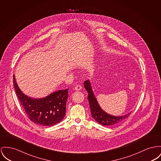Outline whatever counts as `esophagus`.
I'll use <instances>...</instances> for the list:
<instances>
[{"mask_svg":"<svg viewBox=\"0 0 161 161\" xmlns=\"http://www.w3.org/2000/svg\"><path fill=\"white\" fill-rule=\"evenodd\" d=\"M81 88H82V86H80V85H77V86H75V90H76V91L80 90Z\"/></svg>","mask_w":161,"mask_h":161,"instance_id":"34e87169","label":"esophagus"}]
</instances>
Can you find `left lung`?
I'll return each instance as SVG.
<instances>
[{
    "mask_svg": "<svg viewBox=\"0 0 161 161\" xmlns=\"http://www.w3.org/2000/svg\"><path fill=\"white\" fill-rule=\"evenodd\" d=\"M84 86L86 92H88V100L90 104V108L92 117L94 118L98 123L103 126H113L117 125L127 118L130 112L121 116H115L107 114L102 108L100 107L97 98L94 95L92 90V85L89 80H86Z\"/></svg>",
    "mask_w": 161,
    "mask_h": 161,
    "instance_id": "8db88e82",
    "label": "left lung"
}]
</instances>
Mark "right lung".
<instances>
[{
	"mask_svg": "<svg viewBox=\"0 0 161 161\" xmlns=\"http://www.w3.org/2000/svg\"><path fill=\"white\" fill-rule=\"evenodd\" d=\"M13 85L26 114L34 123L44 126H53L64 118L68 89L58 90L47 97L38 99L28 97L22 92L16 83L14 75Z\"/></svg>",
	"mask_w": 161,
	"mask_h": 161,
	"instance_id": "right-lung-1",
	"label": "right lung"
}]
</instances>
